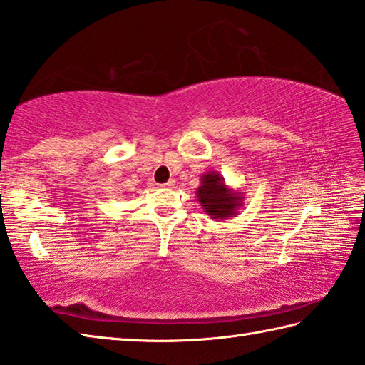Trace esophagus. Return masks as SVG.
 Instances as JSON below:
<instances>
[{
    "mask_svg": "<svg viewBox=\"0 0 365 365\" xmlns=\"http://www.w3.org/2000/svg\"><path fill=\"white\" fill-rule=\"evenodd\" d=\"M174 183H175L174 180H169L168 183H163V185H160V187H161V188H173V187H174Z\"/></svg>",
    "mask_w": 365,
    "mask_h": 365,
    "instance_id": "obj_1",
    "label": "esophagus"
}]
</instances>
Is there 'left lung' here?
<instances>
[{"instance_id":"obj_1","label":"left lung","mask_w":365,"mask_h":365,"mask_svg":"<svg viewBox=\"0 0 365 365\" xmlns=\"http://www.w3.org/2000/svg\"><path fill=\"white\" fill-rule=\"evenodd\" d=\"M196 197L204 212L215 221L230 220L243 207V192L235 191L224 182L218 170H207L200 175Z\"/></svg>"}]
</instances>
